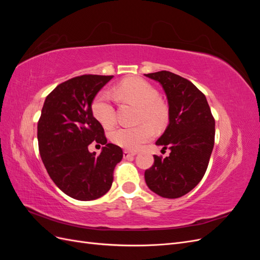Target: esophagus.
Masks as SVG:
<instances>
[{"instance_id":"34e87169","label":"esophagus","mask_w":260,"mask_h":260,"mask_svg":"<svg viewBox=\"0 0 260 260\" xmlns=\"http://www.w3.org/2000/svg\"><path fill=\"white\" fill-rule=\"evenodd\" d=\"M136 155H137L136 152H130V151H127V149L123 151V158H130V157H133Z\"/></svg>"}]
</instances>
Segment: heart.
Wrapping results in <instances>:
<instances>
[{
  "label": "heart",
  "mask_w": 260,
  "mask_h": 260,
  "mask_svg": "<svg viewBox=\"0 0 260 260\" xmlns=\"http://www.w3.org/2000/svg\"><path fill=\"white\" fill-rule=\"evenodd\" d=\"M116 93L129 103L140 108L139 121H148L160 127L167 120V109L158 101L159 94L152 84L140 78H131L117 86ZM92 113L104 128L115 124V111L107 92L99 93L92 103ZM154 129L149 123L143 122L135 127H120L111 133L112 142L127 149H138L151 140Z\"/></svg>",
  "instance_id": "b5f03b06"
}]
</instances>
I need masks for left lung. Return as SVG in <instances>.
I'll use <instances>...</instances> for the list:
<instances>
[{"label": "left lung", "mask_w": 260, "mask_h": 260, "mask_svg": "<svg viewBox=\"0 0 260 260\" xmlns=\"http://www.w3.org/2000/svg\"><path fill=\"white\" fill-rule=\"evenodd\" d=\"M145 76L159 82L166 93L169 123L156 145L170 149L166 158L154 155L145 182L161 198L178 199L205 175L215 143V119L206 96L191 81L166 70Z\"/></svg>", "instance_id": "8db88e82"}]
</instances>
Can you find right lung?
<instances>
[{
  "instance_id": "obj_1",
  "label": "right lung",
  "mask_w": 260,
  "mask_h": 260,
  "mask_svg": "<svg viewBox=\"0 0 260 260\" xmlns=\"http://www.w3.org/2000/svg\"><path fill=\"white\" fill-rule=\"evenodd\" d=\"M114 76L83 75L58 84L46 96L38 122L40 156L53 182L78 201H93L113 183L122 149L107 143L102 124L94 118L92 103ZM94 140L104 145L99 156L88 152Z\"/></svg>"
}]
</instances>
